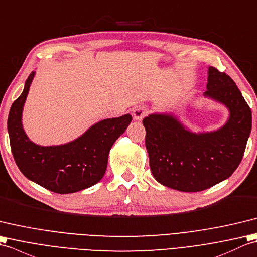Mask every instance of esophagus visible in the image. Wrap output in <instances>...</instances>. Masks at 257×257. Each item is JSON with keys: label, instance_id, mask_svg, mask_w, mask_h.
<instances>
[{"label": "esophagus", "instance_id": "obj_1", "mask_svg": "<svg viewBox=\"0 0 257 257\" xmlns=\"http://www.w3.org/2000/svg\"><path fill=\"white\" fill-rule=\"evenodd\" d=\"M146 113H147L146 107L140 105V106L134 107L132 114H133V117H134L135 121H142L143 117L146 115Z\"/></svg>", "mask_w": 257, "mask_h": 257}]
</instances>
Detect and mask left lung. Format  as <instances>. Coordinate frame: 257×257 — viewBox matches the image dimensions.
<instances>
[{
  "instance_id": "left-lung-1",
  "label": "left lung",
  "mask_w": 257,
  "mask_h": 257,
  "mask_svg": "<svg viewBox=\"0 0 257 257\" xmlns=\"http://www.w3.org/2000/svg\"><path fill=\"white\" fill-rule=\"evenodd\" d=\"M204 98L223 104L229 118L210 132H193L173 113H152L143 119L151 172L159 184L197 192L229 178L240 165L252 130V112L235 82L208 68Z\"/></svg>"
}]
</instances>
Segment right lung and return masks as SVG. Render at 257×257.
Returning <instances> with one entry per match:
<instances>
[{"label": "right lung", "mask_w": 257, "mask_h": 257, "mask_svg": "<svg viewBox=\"0 0 257 257\" xmlns=\"http://www.w3.org/2000/svg\"><path fill=\"white\" fill-rule=\"evenodd\" d=\"M34 77L35 71H32L9 113L10 144L17 167L27 179L61 195L98 184L105 174L111 147L127 128L132 115L102 119L69 143L35 144L26 135L22 123L23 109Z\"/></svg>", "instance_id": "right-lung-1"}]
</instances>
